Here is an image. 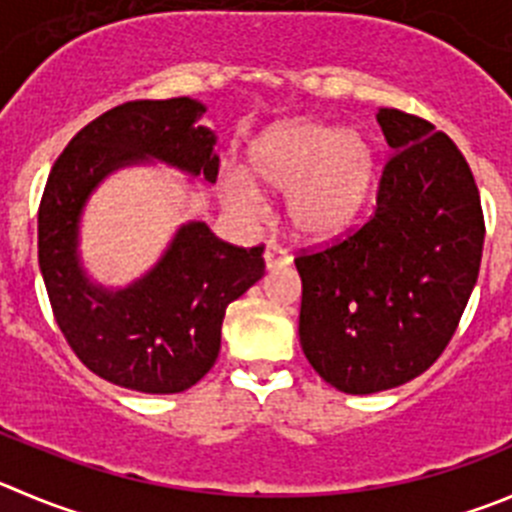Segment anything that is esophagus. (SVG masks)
Instances as JSON below:
<instances>
[{"mask_svg":"<svg viewBox=\"0 0 512 512\" xmlns=\"http://www.w3.org/2000/svg\"><path fill=\"white\" fill-rule=\"evenodd\" d=\"M264 264H266V269H269V271L284 269V266L291 264V256L284 251V248L269 246V248H266V251H264Z\"/></svg>","mask_w":512,"mask_h":512,"instance_id":"esophagus-1","label":"esophagus"}]
</instances>
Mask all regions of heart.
I'll list each match as a JSON object with an SVG mask.
<instances>
[{
    "mask_svg": "<svg viewBox=\"0 0 512 512\" xmlns=\"http://www.w3.org/2000/svg\"><path fill=\"white\" fill-rule=\"evenodd\" d=\"M246 178L264 193H286L291 236L332 243L362 218L377 180V150L359 130L319 120H286L266 130L246 155ZM236 211H253V191L241 178L223 183Z\"/></svg>",
    "mask_w": 512,
    "mask_h": 512,
    "instance_id": "obj_1",
    "label": "heart"
}]
</instances>
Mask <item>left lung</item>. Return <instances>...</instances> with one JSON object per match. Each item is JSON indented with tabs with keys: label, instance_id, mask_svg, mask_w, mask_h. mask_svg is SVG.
Returning <instances> with one entry per match:
<instances>
[{
	"label": "left lung",
	"instance_id": "1",
	"mask_svg": "<svg viewBox=\"0 0 512 512\" xmlns=\"http://www.w3.org/2000/svg\"><path fill=\"white\" fill-rule=\"evenodd\" d=\"M377 123L394 155L374 213L344 241L294 261L301 349L347 394L384 392L432 367L475 289L485 241L478 186L457 145L394 107Z\"/></svg>",
	"mask_w": 512,
	"mask_h": 512
}]
</instances>
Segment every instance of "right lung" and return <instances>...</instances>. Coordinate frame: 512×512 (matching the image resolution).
<instances>
[{
  "mask_svg": "<svg viewBox=\"0 0 512 512\" xmlns=\"http://www.w3.org/2000/svg\"><path fill=\"white\" fill-rule=\"evenodd\" d=\"M191 97L113 107L70 140L40 203V271L57 326L90 372L145 394L193 387L216 364L226 306L264 276V246L238 248L203 221L175 231L158 264L123 289L87 276L80 221L110 173L165 163L216 183V133Z\"/></svg>",
  "mask_w": 512,
  "mask_h": 512,
  "instance_id": "add662e5",
  "label": "right lung"
}]
</instances>
